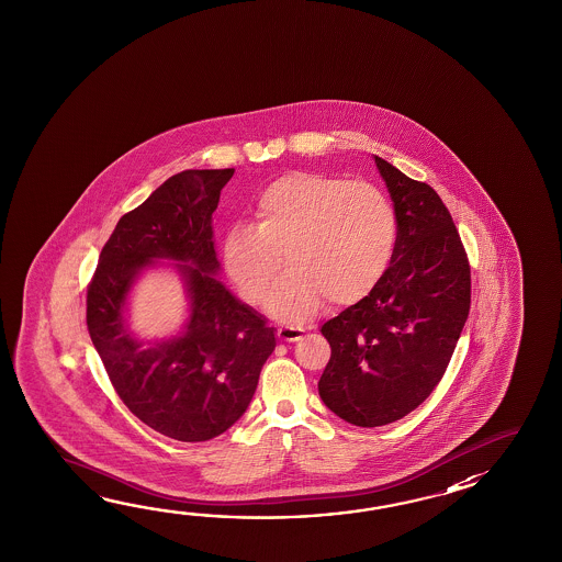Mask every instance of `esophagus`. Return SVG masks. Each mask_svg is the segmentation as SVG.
I'll return each instance as SVG.
<instances>
[{
	"instance_id": "obj_1",
	"label": "esophagus",
	"mask_w": 562,
	"mask_h": 562,
	"mask_svg": "<svg viewBox=\"0 0 562 562\" xmlns=\"http://www.w3.org/2000/svg\"><path fill=\"white\" fill-rule=\"evenodd\" d=\"M277 337L281 341H299L303 337V329L301 327H293V325H279L277 327Z\"/></svg>"
}]
</instances>
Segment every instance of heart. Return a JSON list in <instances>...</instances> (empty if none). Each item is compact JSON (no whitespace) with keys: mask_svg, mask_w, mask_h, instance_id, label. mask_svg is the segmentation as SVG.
Wrapping results in <instances>:
<instances>
[{"mask_svg":"<svg viewBox=\"0 0 562 562\" xmlns=\"http://www.w3.org/2000/svg\"><path fill=\"white\" fill-rule=\"evenodd\" d=\"M255 225L223 240V267L247 303H261L285 257V273L267 311L301 322L335 305H353L380 285L394 257L397 215L385 192L322 172H291L261 191Z\"/></svg>","mask_w":562,"mask_h":562,"instance_id":"heart-1","label":"heart"}]
</instances>
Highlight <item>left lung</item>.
<instances>
[{"label":"left lung","mask_w":562,"mask_h":562,"mask_svg":"<svg viewBox=\"0 0 562 562\" xmlns=\"http://www.w3.org/2000/svg\"><path fill=\"white\" fill-rule=\"evenodd\" d=\"M375 165L397 215L394 257L368 297L322 327L323 404L361 428L402 419L434 392L470 311L467 249L442 199L380 156Z\"/></svg>","instance_id":"obj_1"}]
</instances>
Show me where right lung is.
<instances>
[{"label": "right lung", "mask_w": 562, "mask_h": 562, "mask_svg": "<svg viewBox=\"0 0 562 562\" xmlns=\"http://www.w3.org/2000/svg\"><path fill=\"white\" fill-rule=\"evenodd\" d=\"M233 172L182 170L160 184L120 218L86 293L88 334L112 387L136 418L179 442L227 431L251 404L277 346L263 315L215 277L211 221ZM153 258L183 261L192 319L179 338L144 348L123 329L121 313L133 277Z\"/></svg>", "instance_id": "1"}]
</instances>
